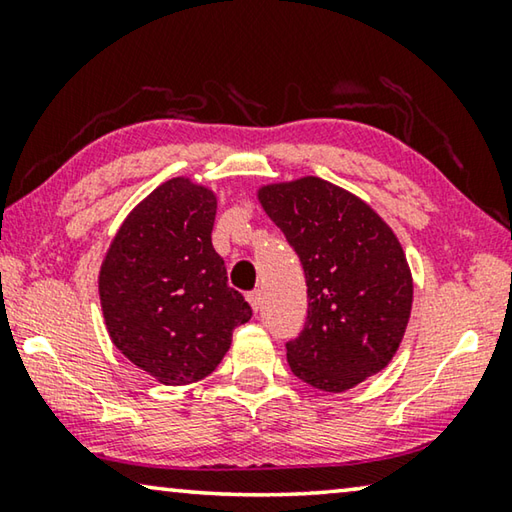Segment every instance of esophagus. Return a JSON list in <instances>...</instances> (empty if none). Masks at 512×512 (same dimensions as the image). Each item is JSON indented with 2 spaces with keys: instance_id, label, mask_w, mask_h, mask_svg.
Segmentation results:
<instances>
[{
  "instance_id": "esophagus-1",
  "label": "esophagus",
  "mask_w": 512,
  "mask_h": 512,
  "mask_svg": "<svg viewBox=\"0 0 512 512\" xmlns=\"http://www.w3.org/2000/svg\"><path fill=\"white\" fill-rule=\"evenodd\" d=\"M248 302H250V307H253L255 311H259V307H262V291H259V289L250 291L248 293Z\"/></svg>"
}]
</instances>
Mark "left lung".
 I'll return each mask as SVG.
<instances>
[{
  "instance_id": "obj_1",
  "label": "left lung",
  "mask_w": 512,
  "mask_h": 512,
  "mask_svg": "<svg viewBox=\"0 0 512 512\" xmlns=\"http://www.w3.org/2000/svg\"><path fill=\"white\" fill-rule=\"evenodd\" d=\"M259 201L305 271L309 305L287 341L291 372L320 391H348L393 359L409 323L400 241L357 196L314 176L264 187Z\"/></svg>"
}]
</instances>
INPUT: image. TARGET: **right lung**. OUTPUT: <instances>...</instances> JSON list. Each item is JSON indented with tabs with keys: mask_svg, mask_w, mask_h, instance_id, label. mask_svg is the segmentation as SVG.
I'll list each match as a JSON object with an SVG mask.
<instances>
[{
	"mask_svg": "<svg viewBox=\"0 0 512 512\" xmlns=\"http://www.w3.org/2000/svg\"><path fill=\"white\" fill-rule=\"evenodd\" d=\"M216 198L173 178L121 225L99 275L112 343L167 386L210 375L253 316L212 246Z\"/></svg>",
	"mask_w": 512,
	"mask_h": 512,
	"instance_id": "right-lung-1",
	"label": "right lung"
}]
</instances>
